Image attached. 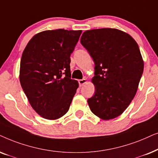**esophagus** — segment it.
<instances>
[{"label":"esophagus","mask_w":158,"mask_h":158,"mask_svg":"<svg viewBox=\"0 0 158 158\" xmlns=\"http://www.w3.org/2000/svg\"><path fill=\"white\" fill-rule=\"evenodd\" d=\"M86 83H87V79H80V80H79V84L81 87V86H83L84 85H85Z\"/></svg>","instance_id":"1"}]
</instances>
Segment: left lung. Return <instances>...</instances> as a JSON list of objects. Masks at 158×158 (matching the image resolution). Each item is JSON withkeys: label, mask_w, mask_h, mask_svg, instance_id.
<instances>
[{"label": "left lung", "mask_w": 158, "mask_h": 158, "mask_svg": "<svg viewBox=\"0 0 158 158\" xmlns=\"http://www.w3.org/2000/svg\"><path fill=\"white\" fill-rule=\"evenodd\" d=\"M80 40L95 65V92L87 100L90 110L102 120L115 118L137 91L144 70L139 46L129 34L112 28L85 31Z\"/></svg>", "instance_id": "8db88e82"}]
</instances>
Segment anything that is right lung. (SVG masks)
I'll return each instance as SVG.
<instances>
[{"instance_id":"obj_1","label":"right lung","mask_w":158,"mask_h":158,"mask_svg":"<svg viewBox=\"0 0 158 158\" xmlns=\"http://www.w3.org/2000/svg\"><path fill=\"white\" fill-rule=\"evenodd\" d=\"M81 30L64 29L37 33L22 53L19 80L29 103L41 117L60 118L68 112L79 87L71 79V54Z\"/></svg>"}]
</instances>
